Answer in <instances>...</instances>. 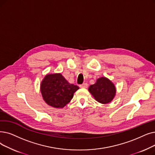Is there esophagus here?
<instances>
[{
    "mask_svg": "<svg viewBox=\"0 0 155 155\" xmlns=\"http://www.w3.org/2000/svg\"><path fill=\"white\" fill-rule=\"evenodd\" d=\"M87 87H88V84L87 83H84L82 85H80V88H87Z\"/></svg>",
    "mask_w": 155,
    "mask_h": 155,
    "instance_id": "34e87169",
    "label": "esophagus"
}]
</instances>
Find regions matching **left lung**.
I'll list each match as a JSON object with an SVG mask.
<instances>
[{
    "label": "left lung",
    "mask_w": 155,
    "mask_h": 155,
    "mask_svg": "<svg viewBox=\"0 0 155 155\" xmlns=\"http://www.w3.org/2000/svg\"><path fill=\"white\" fill-rule=\"evenodd\" d=\"M89 91L97 102L107 104L112 101L116 95V87L110 79L105 77L97 79L96 83L90 85Z\"/></svg>",
    "instance_id": "8db88e82"
}]
</instances>
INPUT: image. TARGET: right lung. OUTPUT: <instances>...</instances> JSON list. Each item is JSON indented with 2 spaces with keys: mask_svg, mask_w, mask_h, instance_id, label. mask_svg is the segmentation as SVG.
Instances as JSON below:
<instances>
[{
  "mask_svg": "<svg viewBox=\"0 0 155 155\" xmlns=\"http://www.w3.org/2000/svg\"><path fill=\"white\" fill-rule=\"evenodd\" d=\"M79 87L70 84L61 73H48L40 84L44 101L54 108H63L70 102Z\"/></svg>",
  "mask_w": 155,
  "mask_h": 155,
  "instance_id": "add662e5",
  "label": "right lung"
}]
</instances>
